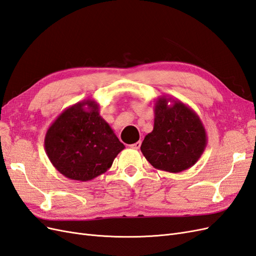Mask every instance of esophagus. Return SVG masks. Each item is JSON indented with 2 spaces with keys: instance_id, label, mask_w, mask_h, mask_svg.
<instances>
[{
  "instance_id": "esophagus-1",
  "label": "esophagus",
  "mask_w": 256,
  "mask_h": 256,
  "mask_svg": "<svg viewBox=\"0 0 256 256\" xmlns=\"http://www.w3.org/2000/svg\"><path fill=\"white\" fill-rule=\"evenodd\" d=\"M131 148H134V150H138L141 147V141H138V142H136V143H134V144H131V145H129Z\"/></svg>"
}]
</instances>
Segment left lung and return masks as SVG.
I'll return each instance as SVG.
<instances>
[{"instance_id":"8db88e82","label":"left lung","mask_w":256,"mask_h":256,"mask_svg":"<svg viewBox=\"0 0 256 256\" xmlns=\"http://www.w3.org/2000/svg\"><path fill=\"white\" fill-rule=\"evenodd\" d=\"M206 145L205 127L189 106L164 95L154 100V129L141 145L144 157L154 168L170 173L188 170L196 164Z\"/></svg>"}]
</instances>
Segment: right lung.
<instances>
[{"label":"right lung","mask_w":256,"mask_h":256,"mask_svg":"<svg viewBox=\"0 0 256 256\" xmlns=\"http://www.w3.org/2000/svg\"><path fill=\"white\" fill-rule=\"evenodd\" d=\"M124 148L92 99L65 109L44 136L46 154L53 166L69 180L79 182L106 173Z\"/></svg>","instance_id":"obj_1"}]
</instances>
